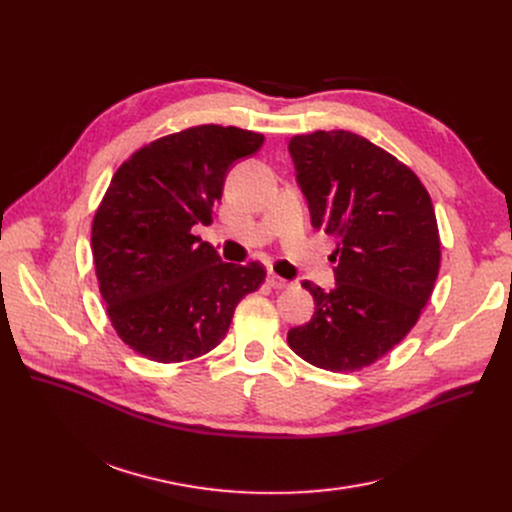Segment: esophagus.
<instances>
[{
    "mask_svg": "<svg viewBox=\"0 0 512 512\" xmlns=\"http://www.w3.org/2000/svg\"><path fill=\"white\" fill-rule=\"evenodd\" d=\"M266 283H269L273 289H287V287H289V281L281 279V277L275 275V273H269V277H266Z\"/></svg>",
    "mask_w": 512,
    "mask_h": 512,
    "instance_id": "34e87169",
    "label": "esophagus"
}]
</instances>
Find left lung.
Returning <instances> with one entry per match:
<instances>
[{
	"mask_svg": "<svg viewBox=\"0 0 512 512\" xmlns=\"http://www.w3.org/2000/svg\"><path fill=\"white\" fill-rule=\"evenodd\" d=\"M314 229L337 239L335 287L314 298L287 344L314 367L352 373L385 356L417 325L440 273V233L427 189L396 156L350 131L289 141Z\"/></svg>",
	"mask_w": 512,
	"mask_h": 512,
	"instance_id": "1",
	"label": "left lung"
}]
</instances>
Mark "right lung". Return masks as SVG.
Listing matches in <instances>:
<instances>
[{
	"label": "right lung",
	"mask_w": 512,
	"mask_h": 512,
	"mask_svg": "<svg viewBox=\"0 0 512 512\" xmlns=\"http://www.w3.org/2000/svg\"><path fill=\"white\" fill-rule=\"evenodd\" d=\"M262 143L254 131L200 125L143 145L114 173L91 252L110 323L137 354L183 362L210 352L264 283L260 262H223L191 231L212 223L229 168Z\"/></svg>",
	"instance_id": "right-lung-1"
}]
</instances>
